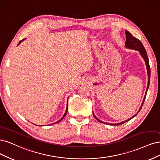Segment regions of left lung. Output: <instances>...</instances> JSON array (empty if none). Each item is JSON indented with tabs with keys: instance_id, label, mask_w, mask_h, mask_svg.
<instances>
[{
	"instance_id": "1",
	"label": "left lung",
	"mask_w": 160,
	"mask_h": 160,
	"mask_svg": "<svg viewBox=\"0 0 160 160\" xmlns=\"http://www.w3.org/2000/svg\"><path fill=\"white\" fill-rule=\"evenodd\" d=\"M126 32V42L125 43V46L126 47L128 48H130V49H133V50H138L139 51V52H140V55L142 56V57L143 58L144 61H145V64H146V68H147V72H148V86H147V89H146V94H145V96H144V98L143 100V102H142V104L141 105V107L140 108V110H139V111L136 113V114L132 116L131 118H130V119H128L126 121H123L121 123H106V122H104L101 121L100 120H99L98 118L94 114V116L95 117L96 119L100 123H108V124H110V125H113V126H118V125H121L122 124V123H125L128 121H129L130 120L132 119L133 118H134L137 114L140 111V110L142 109V107L143 104V102H144V100H145V98H146V94H147V92H148V88H149V81H150V68H149V59H148V55H147V52L146 51V49L145 48H144V46H143L142 43L141 42V41L140 40H138V38H135L134 37H133L132 34L130 32L127 31V30H126L125 31Z\"/></svg>"
}]
</instances>
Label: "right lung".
Returning <instances> with one entry per match:
<instances>
[{
    "instance_id": "right-lung-1",
    "label": "right lung",
    "mask_w": 160,
    "mask_h": 160,
    "mask_svg": "<svg viewBox=\"0 0 160 160\" xmlns=\"http://www.w3.org/2000/svg\"><path fill=\"white\" fill-rule=\"evenodd\" d=\"M24 39H23V40H20V42H19V43L18 44V45L20 43V42H22V41H23ZM67 112H68V101H67V106H66V112H65V113H64V116H62V118H61V119H60L58 121H57V122H55V123H58V122H60L61 120H62V119H63V118L66 116V114H67Z\"/></svg>"
}]
</instances>
